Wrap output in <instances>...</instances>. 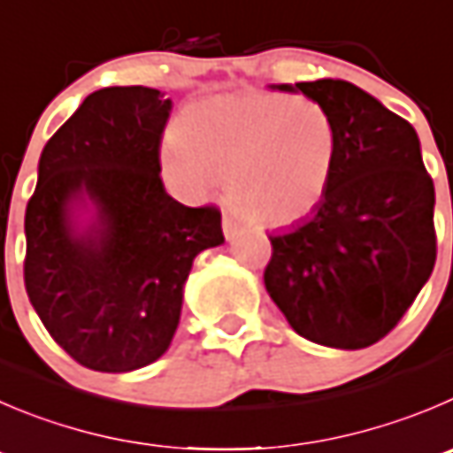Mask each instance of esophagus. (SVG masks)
<instances>
[{
  "label": "esophagus",
  "mask_w": 453,
  "mask_h": 453,
  "mask_svg": "<svg viewBox=\"0 0 453 453\" xmlns=\"http://www.w3.org/2000/svg\"><path fill=\"white\" fill-rule=\"evenodd\" d=\"M222 231H224V238H226V240H234L235 235L240 234V222H238V219L231 218L229 213H224V218H222Z\"/></svg>",
  "instance_id": "obj_1"
}]
</instances>
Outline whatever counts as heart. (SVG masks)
<instances>
[{
    "mask_svg": "<svg viewBox=\"0 0 453 453\" xmlns=\"http://www.w3.org/2000/svg\"><path fill=\"white\" fill-rule=\"evenodd\" d=\"M338 157L340 133L326 106L271 90L191 106L162 149L175 187L204 193L226 180L240 209L269 226L311 215L334 184Z\"/></svg>",
    "mask_w": 453,
    "mask_h": 453,
    "instance_id": "heart-1",
    "label": "heart"
}]
</instances>
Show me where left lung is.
Segmentation results:
<instances>
[{
	"instance_id": "obj_1",
	"label": "left lung",
	"mask_w": 453,
	"mask_h": 453,
	"mask_svg": "<svg viewBox=\"0 0 453 453\" xmlns=\"http://www.w3.org/2000/svg\"><path fill=\"white\" fill-rule=\"evenodd\" d=\"M320 102L340 133L325 202L269 235L265 287L311 342L365 349L400 322L436 262L434 180L407 119L344 80L273 84Z\"/></svg>"
}]
</instances>
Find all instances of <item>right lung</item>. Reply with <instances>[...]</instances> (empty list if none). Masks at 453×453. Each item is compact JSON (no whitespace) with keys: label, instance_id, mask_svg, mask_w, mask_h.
Wrapping results in <instances>:
<instances>
[{"label":"right lung","instance_id":"right-lung-1","mask_svg":"<svg viewBox=\"0 0 453 453\" xmlns=\"http://www.w3.org/2000/svg\"><path fill=\"white\" fill-rule=\"evenodd\" d=\"M171 109L146 86L95 90L42 150L24 219L26 294L93 372L155 363L178 329L193 260L224 242L218 206L180 204L159 178Z\"/></svg>","mask_w":453,"mask_h":453}]
</instances>
